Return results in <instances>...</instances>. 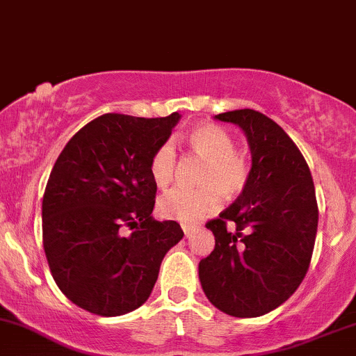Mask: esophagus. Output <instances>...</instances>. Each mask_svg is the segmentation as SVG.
<instances>
[{"label": "esophagus", "mask_w": 356, "mask_h": 356, "mask_svg": "<svg viewBox=\"0 0 356 356\" xmlns=\"http://www.w3.org/2000/svg\"><path fill=\"white\" fill-rule=\"evenodd\" d=\"M195 231H197V229L193 227V225H183V232H185V238H192V236L195 234Z\"/></svg>", "instance_id": "34e87169"}]
</instances>
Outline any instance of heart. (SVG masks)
I'll return each instance as SVG.
<instances>
[{"label":"heart","instance_id":"obj_1","mask_svg":"<svg viewBox=\"0 0 356 356\" xmlns=\"http://www.w3.org/2000/svg\"><path fill=\"white\" fill-rule=\"evenodd\" d=\"M188 146L195 158L205 161L198 177V183L204 186L170 190L158 200V212L164 219L193 225L219 209V191L232 198L246 188L251 163L243 151L236 149L231 134L219 125L205 124L193 129L188 136ZM177 170V144L173 139H166L152 152L149 173L159 188H166L173 183Z\"/></svg>","mask_w":356,"mask_h":356}]
</instances>
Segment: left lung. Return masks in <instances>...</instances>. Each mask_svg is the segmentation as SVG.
I'll return each instance as SVG.
<instances>
[{
	"mask_svg": "<svg viewBox=\"0 0 356 356\" xmlns=\"http://www.w3.org/2000/svg\"><path fill=\"white\" fill-rule=\"evenodd\" d=\"M216 118L243 129L253 166L234 204L205 224L216 246L198 275L219 311L258 317L284 304L311 265L319 217L314 181L299 147L270 117L243 108Z\"/></svg>",
	"mask_w": 356,
	"mask_h": 356,
	"instance_id": "obj_1",
	"label": "left lung"
}]
</instances>
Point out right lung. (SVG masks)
<instances>
[{
  "label": "right lung",
  "mask_w": 356,
  "mask_h": 356,
  "mask_svg": "<svg viewBox=\"0 0 356 356\" xmlns=\"http://www.w3.org/2000/svg\"><path fill=\"white\" fill-rule=\"evenodd\" d=\"M179 113H105L71 137L42 202V243L60 292L91 314L132 312L151 296L164 254L183 238L154 220L158 185L149 161Z\"/></svg>",
  "instance_id": "right-lung-1"
}]
</instances>
